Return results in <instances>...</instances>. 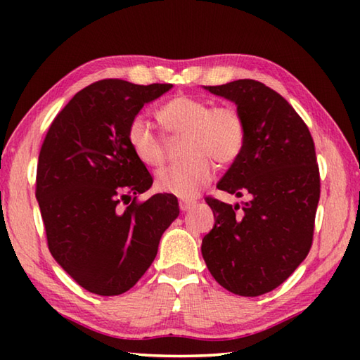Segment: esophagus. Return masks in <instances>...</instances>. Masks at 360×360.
<instances>
[{
	"mask_svg": "<svg viewBox=\"0 0 360 360\" xmlns=\"http://www.w3.org/2000/svg\"><path fill=\"white\" fill-rule=\"evenodd\" d=\"M195 205H197V203L192 202V200H181V202H179V210L182 212H187V211H191Z\"/></svg>",
	"mask_w": 360,
	"mask_h": 360,
	"instance_id": "obj_1",
	"label": "esophagus"
}]
</instances>
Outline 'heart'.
I'll return each instance as SVG.
<instances>
[{
  "mask_svg": "<svg viewBox=\"0 0 360 360\" xmlns=\"http://www.w3.org/2000/svg\"><path fill=\"white\" fill-rule=\"evenodd\" d=\"M158 117L168 131L186 135V160L157 173V187L176 197L198 195L214 176L212 160L229 165L245 148L246 127L233 108H211L206 100L178 95L160 108ZM127 139L144 165L160 167L165 162V141L146 115L138 114L130 120Z\"/></svg>",
  "mask_w": 360,
  "mask_h": 360,
  "instance_id": "b5f03b06",
  "label": "heart"
}]
</instances>
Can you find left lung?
I'll use <instances>...</instances> for the list:
<instances>
[{
    "instance_id": "obj_1",
    "label": "left lung",
    "mask_w": 360,
    "mask_h": 360,
    "mask_svg": "<svg viewBox=\"0 0 360 360\" xmlns=\"http://www.w3.org/2000/svg\"><path fill=\"white\" fill-rule=\"evenodd\" d=\"M205 90L236 105L246 141L219 191L249 197L235 206L206 198L214 227L202 241L212 278L230 292L257 297L276 289L313 243L321 182L308 127L265 84L240 79Z\"/></svg>"
}]
</instances>
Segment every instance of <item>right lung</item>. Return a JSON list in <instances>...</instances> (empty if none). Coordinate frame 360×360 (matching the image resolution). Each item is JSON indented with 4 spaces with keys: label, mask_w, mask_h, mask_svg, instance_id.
Segmentation results:
<instances>
[{
    "label": "right lung",
    "mask_w": 360,
    "mask_h": 360,
    "mask_svg": "<svg viewBox=\"0 0 360 360\" xmlns=\"http://www.w3.org/2000/svg\"><path fill=\"white\" fill-rule=\"evenodd\" d=\"M172 87L122 79L95 82L72 96L42 143L36 200L49 251L92 294L131 289L179 216L173 193L136 203L135 195L149 191L152 176L127 139L130 120Z\"/></svg>",
    "instance_id": "obj_1"
}]
</instances>
